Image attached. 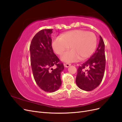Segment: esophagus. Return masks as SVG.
Here are the masks:
<instances>
[{
    "instance_id": "esophagus-1",
    "label": "esophagus",
    "mask_w": 122,
    "mask_h": 122,
    "mask_svg": "<svg viewBox=\"0 0 122 122\" xmlns=\"http://www.w3.org/2000/svg\"><path fill=\"white\" fill-rule=\"evenodd\" d=\"M64 66H65V67L67 68V67H69L70 66H71V64H68V63H66V64H64Z\"/></svg>"
}]
</instances>
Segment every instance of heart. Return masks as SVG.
<instances>
[{
    "mask_svg": "<svg viewBox=\"0 0 122 122\" xmlns=\"http://www.w3.org/2000/svg\"><path fill=\"white\" fill-rule=\"evenodd\" d=\"M97 42V37L93 32L77 29L66 32L61 37L55 38L52 47L57 54L61 55L71 46L72 50L61 57L64 61L71 62L89 57L96 48Z\"/></svg>",
    "mask_w": 122,
    "mask_h": 122,
    "instance_id": "obj_1",
    "label": "heart"
}]
</instances>
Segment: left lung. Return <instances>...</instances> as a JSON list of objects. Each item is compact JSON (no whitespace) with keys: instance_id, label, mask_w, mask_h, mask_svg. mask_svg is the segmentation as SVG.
I'll list each match as a JSON object with an SVG mask.
<instances>
[{"instance_id":"1","label":"left lung","mask_w":122,"mask_h":122,"mask_svg":"<svg viewBox=\"0 0 122 122\" xmlns=\"http://www.w3.org/2000/svg\"><path fill=\"white\" fill-rule=\"evenodd\" d=\"M105 44L101 36L97 49L86 62L77 69L76 83L80 89L91 91L97 87L101 82L105 69ZM89 69L86 70V67Z\"/></svg>"}]
</instances>
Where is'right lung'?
Segmentation results:
<instances>
[{"instance_id": "add662e5", "label": "right lung", "mask_w": 122, "mask_h": 122, "mask_svg": "<svg viewBox=\"0 0 122 122\" xmlns=\"http://www.w3.org/2000/svg\"><path fill=\"white\" fill-rule=\"evenodd\" d=\"M52 30L44 29L39 31L32 39L29 47L35 81L42 90L49 93L56 91L61 86V73L64 69L63 63L52 49Z\"/></svg>"}]
</instances>
